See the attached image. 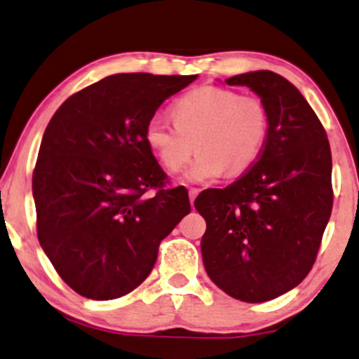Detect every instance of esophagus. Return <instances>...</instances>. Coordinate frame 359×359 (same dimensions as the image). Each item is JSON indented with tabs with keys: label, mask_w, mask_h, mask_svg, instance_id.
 Listing matches in <instances>:
<instances>
[{
	"label": "esophagus",
	"mask_w": 359,
	"mask_h": 359,
	"mask_svg": "<svg viewBox=\"0 0 359 359\" xmlns=\"http://www.w3.org/2000/svg\"><path fill=\"white\" fill-rule=\"evenodd\" d=\"M198 192H200L198 189H189V197H190V203H192V205L195 202V198H197Z\"/></svg>",
	"instance_id": "obj_1"
}]
</instances>
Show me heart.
<instances>
[{"mask_svg": "<svg viewBox=\"0 0 359 359\" xmlns=\"http://www.w3.org/2000/svg\"><path fill=\"white\" fill-rule=\"evenodd\" d=\"M174 124L152 116L146 123L147 146L167 170L179 172L200 152L187 172L192 182L245 172L259 157L269 128L264 102L236 90L202 85L184 93L172 104ZM196 146H193V142Z\"/></svg>", "mask_w": 359, "mask_h": 359, "instance_id": "b5f03b06", "label": "heart"}]
</instances>
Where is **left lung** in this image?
Returning <instances> with one entry per match:
<instances>
[{
    "label": "left lung",
    "instance_id": "obj_1",
    "mask_svg": "<svg viewBox=\"0 0 359 359\" xmlns=\"http://www.w3.org/2000/svg\"><path fill=\"white\" fill-rule=\"evenodd\" d=\"M246 85L269 113L257 161L236 182L195 198L207 222L205 271L223 292L266 302L294 289L317 259L332 215V151L323 124L287 79L257 70L226 79Z\"/></svg>",
    "mask_w": 359,
    "mask_h": 359
}]
</instances>
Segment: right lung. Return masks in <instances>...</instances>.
Segmentation results:
<instances>
[{
	"label": "right lung",
	"instance_id": "right-lung-1",
	"mask_svg": "<svg viewBox=\"0 0 359 359\" xmlns=\"http://www.w3.org/2000/svg\"><path fill=\"white\" fill-rule=\"evenodd\" d=\"M197 76L109 75L67 98L47 124L32 172L37 238L76 294H130L151 274L161 241L190 213L187 189L167 187L144 130Z\"/></svg>",
	"mask_w": 359,
	"mask_h": 359
}]
</instances>
